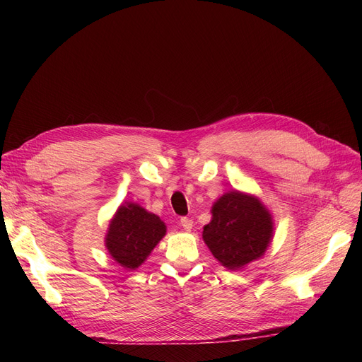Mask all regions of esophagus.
<instances>
[{"label":"esophagus","mask_w":362,"mask_h":362,"mask_svg":"<svg viewBox=\"0 0 362 362\" xmlns=\"http://www.w3.org/2000/svg\"><path fill=\"white\" fill-rule=\"evenodd\" d=\"M180 226L183 227V229L186 230V232H189L192 229V226H194V221L189 218V217H182L180 218Z\"/></svg>","instance_id":"obj_1"}]
</instances>
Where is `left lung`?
Instances as JSON below:
<instances>
[{"label": "left lung", "mask_w": 362, "mask_h": 362, "mask_svg": "<svg viewBox=\"0 0 362 362\" xmlns=\"http://www.w3.org/2000/svg\"><path fill=\"white\" fill-rule=\"evenodd\" d=\"M202 238L224 267L236 270L267 250L273 238L272 216L259 199L229 192L213 205V220L204 227Z\"/></svg>", "instance_id": "left-lung-1"}]
</instances>
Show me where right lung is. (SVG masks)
<instances>
[{
	"label": "right lung",
	"mask_w": 362,
	"mask_h": 362,
	"mask_svg": "<svg viewBox=\"0 0 362 362\" xmlns=\"http://www.w3.org/2000/svg\"><path fill=\"white\" fill-rule=\"evenodd\" d=\"M165 235V224L138 204H126L110 223L105 245L122 267L135 270Z\"/></svg>",
	"instance_id": "obj_1"
}]
</instances>
